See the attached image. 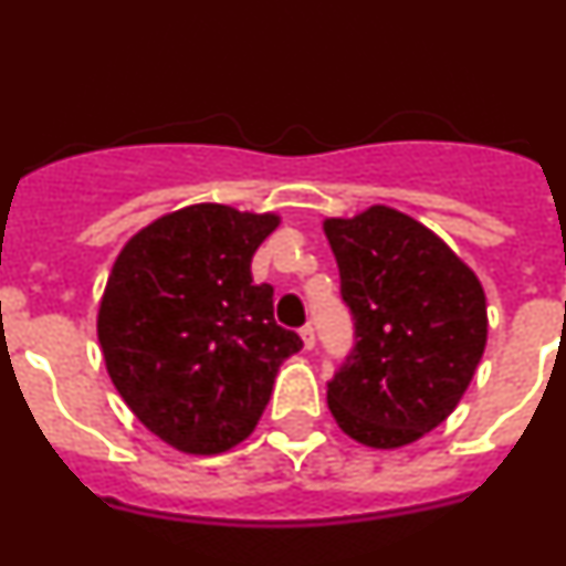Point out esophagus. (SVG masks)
<instances>
[{
	"mask_svg": "<svg viewBox=\"0 0 566 566\" xmlns=\"http://www.w3.org/2000/svg\"><path fill=\"white\" fill-rule=\"evenodd\" d=\"M300 335H302V344H305V349H313V346H316V329H313L311 324H305V327L300 329Z\"/></svg>",
	"mask_w": 566,
	"mask_h": 566,
	"instance_id": "obj_1",
	"label": "esophagus"
}]
</instances>
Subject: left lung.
Wrapping results in <instances>:
<instances>
[{"label":"left lung","mask_w":566,"mask_h":566,"mask_svg":"<svg viewBox=\"0 0 566 566\" xmlns=\"http://www.w3.org/2000/svg\"><path fill=\"white\" fill-rule=\"evenodd\" d=\"M355 346L327 382L338 427L371 449H399L443 423L486 344L475 275L429 228L388 206L327 220Z\"/></svg>","instance_id":"obj_1"}]
</instances>
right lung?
I'll return each mask as SVG.
<instances>
[{
  "label": "right lung",
  "instance_id": "obj_1",
  "mask_svg": "<svg viewBox=\"0 0 566 566\" xmlns=\"http://www.w3.org/2000/svg\"><path fill=\"white\" fill-rule=\"evenodd\" d=\"M275 228V214L187 206L128 239L112 266L98 307L106 371L172 449L220 454L242 443L281 363L302 349L275 322V289L250 272Z\"/></svg>",
  "mask_w": 566,
  "mask_h": 566
}]
</instances>
